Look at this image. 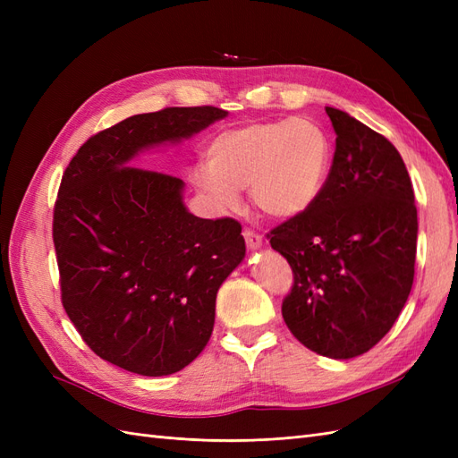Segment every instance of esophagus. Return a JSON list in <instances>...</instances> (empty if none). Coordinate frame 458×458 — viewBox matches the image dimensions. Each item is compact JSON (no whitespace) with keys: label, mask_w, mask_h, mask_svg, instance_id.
I'll return each mask as SVG.
<instances>
[{"label":"esophagus","mask_w":458,"mask_h":458,"mask_svg":"<svg viewBox=\"0 0 458 458\" xmlns=\"http://www.w3.org/2000/svg\"><path fill=\"white\" fill-rule=\"evenodd\" d=\"M242 234H244V241H246L248 250H258V248L263 246V239L259 237L258 233H254V231H250V229H244Z\"/></svg>","instance_id":"34e87169"}]
</instances>
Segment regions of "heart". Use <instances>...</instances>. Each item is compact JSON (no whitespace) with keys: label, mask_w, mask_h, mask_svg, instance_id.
<instances>
[{"label":"heart","mask_w":458,"mask_h":458,"mask_svg":"<svg viewBox=\"0 0 458 458\" xmlns=\"http://www.w3.org/2000/svg\"><path fill=\"white\" fill-rule=\"evenodd\" d=\"M204 155L206 164L192 172V183L217 210L239 208L241 189L248 187L259 212L293 219L321 197L332 143L313 120H263L219 131Z\"/></svg>","instance_id":"b5f03b06"}]
</instances>
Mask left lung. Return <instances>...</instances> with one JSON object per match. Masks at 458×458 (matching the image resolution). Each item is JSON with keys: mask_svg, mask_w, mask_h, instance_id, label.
I'll return each instance as SVG.
<instances>
[{"mask_svg": "<svg viewBox=\"0 0 458 458\" xmlns=\"http://www.w3.org/2000/svg\"><path fill=\"white\" fill-rule=\"evenodd\" d=\"M336 150L306 214L271 231L294 271L283 301L290 332L311 352L352 359L377 345L409 298L417 206L405 162L384 135L327 106Z\"/></svg>", "mask_w": 458, "mask_h": 458, "instance_id": "left-lung-1", "label": "left lung"}]
</instances>
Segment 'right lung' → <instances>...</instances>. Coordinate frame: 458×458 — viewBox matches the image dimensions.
<instances>
[{
    "instance_id": "1",
    "label": "right lung",
    "mask_w": 458,
    "mask_h": 458,
    "mask_svg": "<svg viewBox=\"0 0 458 458\" xmlns=\"http://www.w3.org/2000/svg\"><path fill=\"white\" fill-rule=\"evenodd\" d=\"M229 113L172 106L135 114L80 147L63 175L53 242L66 315L105 361L141 377L185 369L212 336L216 296L246 254L231 217L187 210L179 177L135 168Z\"/></svg>"
}]
</instances>
